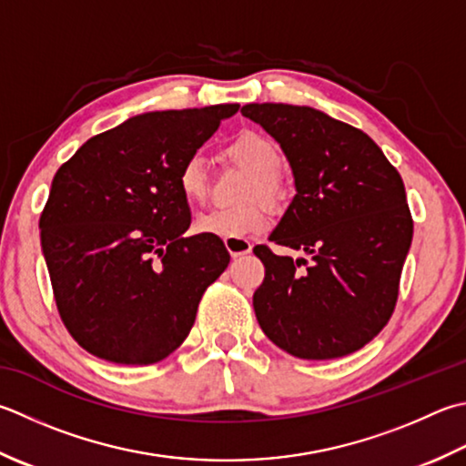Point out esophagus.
Listing matches in <instances>:
<instances>
[{"label": "esophagus", "mask_w": 466, "mask_h": 466, "mask_svg": "<svg viewBox=\"0 0 466 466\" xmlns=\"http://www.w3.org/2000/svg\"><path fill=\"white\" fill-rule=\"evenodd\" d=\"M228 252H230V257L236 260V258H242L246 257V254L252 252V244L246 240V238H226L224 240Z\"/></svg>", "instance_id": "34e87169"}]
</instances>
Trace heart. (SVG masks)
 <instances>
[{
  "mask_svg": "<svg viewBox=\"0 0 466 466\" xmlns=\"http://www.w3.org/2000/svg\"><path fill=\"white\" fill-rule=\"evenodd\" d=\"M230 155L244 167L254 171L246 199L260 198L268 204H279L282 198V184L279 169L282 166V153L270 137L244 131L230 143ZM177 189L187 204L202 206L209 194V181L204 155L194 153L181 163L177 169ZM268 224V209L262 204H246L240 208L214 209L199 216L194 230L198 234L216 236V238H246V236L262 232Z\"/></svg>",
  "mask_w": 466,
  "mask_h": 466,
  "instance_id": "b5f03b06",
  "label": "heart"
}]
</instances>
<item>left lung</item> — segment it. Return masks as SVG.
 Segmentation results:
<instances>
[{"label": "left lung", "instance_id": "obj_1", "mask_svg": "<svg viewBox=\"0 0 466 466\" xmlns=\"http://www.w3.org/2000/svg\"><path fill=\"white\" fill-rule=\"evenodd\" d=\"M242 115L280 145L295 177L297 196L268 240L311 258L254 248L264 264L252 297L260 329L300 360L358 351L398 300L414 232L404 181L366 133L317 108L252 103Z\"/></svg>", "mask_w": 466, "mask_h": 466}]
</instances>
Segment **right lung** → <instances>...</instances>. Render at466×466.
<instances>
[{"label": "right lung", "mask_w": 466, "mask_h": 466, "mask_svg": "<svg viewBox=\"0 0 466 466\" xmlns=\"http://www.w3.org/2000/svg\"><path fill=\"white\" fill-rule=\"evenodd\" d=\"M240 105L155 111L88 139L56 171L40 216L58 313L80 348L123 366L176 351L230 262L189 236L177 169Z\"/></svg>", "instance_id": "obj_1"}]
</instances>
